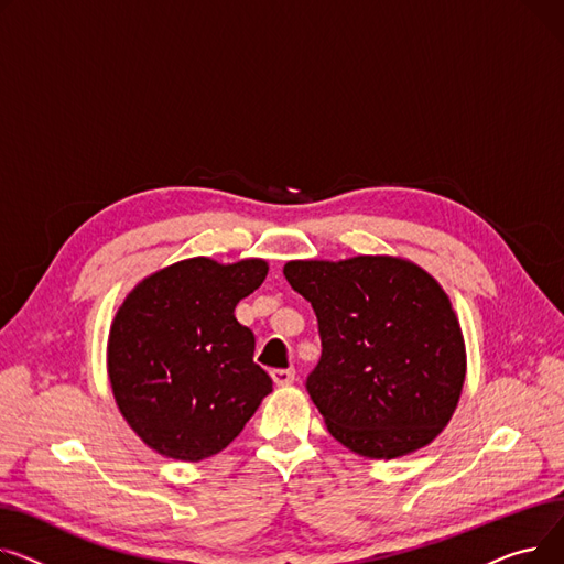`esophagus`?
I'll list each match as a JSON object with an SVG mask.
<instances>
[{
	"instance_id": "obj_1",
	"label": "esophagus",
	"mask_w": 564,
	"mask_h": 564,
	"mask_svg": "<svg viewBox=\"0 0 564 564\" xmlns=\"http://www.w3.org/2000/svg\"><path fill=\"white\" fill-rule=\"evenodd\" d=\"M271 378H273V382H275L278 387H289V384L295 380V371H293V369H275V371L271 373Z\"/></svg>"
}]
</instances>
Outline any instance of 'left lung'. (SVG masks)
<instances>
[{"instance_id":"left-lung-1","label":"left lung","mask_w":564,"mask_h":564,"mask_svg":"<svg viewBox=\"0 0 564 564\" xmlns=\"http://www.w3.org/2000/svg\"><path fill=\"white\" fill-rule=\"evenodd\" d=\"M284 275L318 318L323 352L307 391L329 435L369 459L433 444L467 378L465 335L444 286L395 254L291 259Z\"/></svg>"}]
</instances>
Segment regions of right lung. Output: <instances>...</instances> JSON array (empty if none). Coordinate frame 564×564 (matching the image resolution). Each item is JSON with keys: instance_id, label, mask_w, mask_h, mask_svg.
<instances>
[{"instance_id": "right-lung-1", "label": "right lung", "mask_w": 564, "mask_h": 564, "mask_svg": "<svg viewBox=\"0 0 564 564\" xmlns=\"http://www.w3.org/2000/svg\"><path fill=\"white\" fill-rule=\"evenodd\" d=\"M267 273L259 257H188L127 293L109 329L107 373L122 419L154 453L180 462L220 453L273 391L252 361V333L235 318Z\"/></svg>"}]
</instances>
